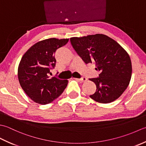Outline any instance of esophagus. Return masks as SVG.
Returning <instances> with one entry per match:
<instances>
[{
  "label": "esophagus",
  "instance_id": "esophagus-1",
  "mask_svg": "<svg viewBox=\"0 0 146 146\" xmlns=\"http://www.w3.org/2000/svg\"><path fill=\"white\" fill-rule=\"evenodd\" d=\"M75 79L77 80V81H81V82H85V81H87V78H86V77H82V78H81V79L75 78Z\"/></svg>",
  "mask_w": 146,
  "mask_h": 146
}]
</instances>
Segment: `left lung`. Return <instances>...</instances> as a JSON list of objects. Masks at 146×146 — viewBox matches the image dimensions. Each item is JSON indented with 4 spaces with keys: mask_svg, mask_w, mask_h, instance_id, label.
<instances>
[{
    "mask_svg": "<svg viewBox=\"0 0 146 146\" xmlns=\"http://www.w3.org/2000/svg\"><path fill=\"white\" fill-rule=\"evenodd\" d=\"M70 43L86 64L95 63L100 74L90 79L96 91L90 96L96 102L109 103L123 94L132 76V62L120 44L103 34L70 38Z\"/></svg>",
    "mask_w": 146,
    "mask_h": 146,
    "instance_id": "obj_1",
    "label": "left lung"
}]
</instances>
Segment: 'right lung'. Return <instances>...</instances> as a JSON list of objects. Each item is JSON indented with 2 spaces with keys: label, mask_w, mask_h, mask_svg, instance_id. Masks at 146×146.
<instances>
[{
  "label": "right lung",
  "mask_w": 146,
  "mask_h": 146,
  "mask_svg": "<svg viewBox=\"0 0 146 146\" xmlns=\"http://www.w3.org/2000/svg\"><path fill=\"white\" fill-rule=\"evenodd\" d=\"M68 41L69 38H55L40 41L23 55L17 70L18 80L23 91L35 103L41 105L51 103L66 88L67 80L50 78L48 74L55 66L56 50Z\"/></svg>",
  "instance_id": "obj_1"
}]
</instances>
